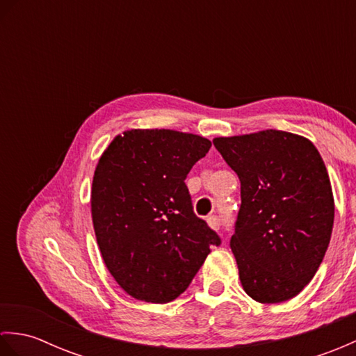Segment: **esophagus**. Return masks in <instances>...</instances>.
I'll use <instances>...</instances> for the list:
<instances>
[{
	"instance_id": "1",
	"label": "esophagus",
	"mask_w": 356,
	"mask_h": 356,
	"mask_svg": "<svg viewBox=\"0 0 356 356\" xmlns=\"http://www.w3.org/2000/svg\"><path fill=\"white\" fill-rule=\"evenodd\" d=\"M207 223H208L209 228H213V229H218V228H220V218L216 217V216H209V217L207 218Z\"/></svg>"
}]
</instances>
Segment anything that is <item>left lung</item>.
Wrapping results in <instances>:
<instances>
[{"label": "left lung", "mask_w": 356, "mask_h": 356, "mask_svg": "<svg viewBox=\"0 0 356 356\" xmlns=\"http://www.w3.org/2000/svg\"><path fill=\"white\" fill-rule=\"evenodd\" d=\"M213 143L240 179L231 251L243 291L263 305L293 298L318 270L334 226V193L318 149L280 130Z\"/></svg>", "instance_id": "left-lung-1"}]
</instances>
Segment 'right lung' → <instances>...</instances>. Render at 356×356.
Listing matches in <instances>:
<instances>
[{"label": "right lung", "instance_id": "right-lung-1", "mask_svg": "<svg viewBox=\"0 0 356 356\" xmlns=\"http://www.w3.org/2000/svg\"><path fill=\"white\" fill-rule=\"evenodd\" d=\"M211 142L176 130L118 134L96 165L92 220L102 260L136 300L170 303L220 238L194 214L186 174Z\"/></svg>", "mask_w": 356, "mask_h": 356}]
</instances>
